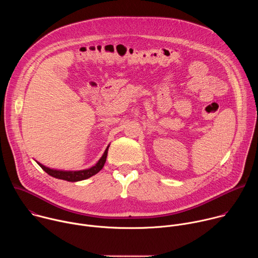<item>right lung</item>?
Here are the masks:
<instances>
[{
    "mask_svg": "<svg viewBox=\"0 0 258 258\" xmlns=\"http://www.w3.org/2000/svg\"><path fill=\"white\" fill-rule=\"evenodd\" d=\"M109 146H107V148L105 150V152L103 153L102 157L99 159V161L92 167L87 168V169H82V170H61V169H54V168H50L48 166L43 165L42 163L36 161L48 174H50L51 176L55 177V178H59V179H64L67 181H80V180H84L87 179L93 175H95L96 173H98L104 166L105 162H106V158H107V153H108V148Z\"/></svg>",
    "mask_w": 258,
    "mask_h": 258,
    "instance_id": "right-lung-1",
    "label": "right lung"
}]
</instances>
